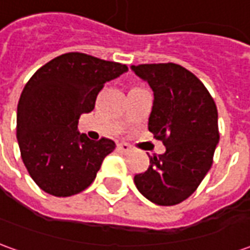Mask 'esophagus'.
I'll return each mask as SVG.
<instances>
[{"mask_svg":"<svg viewBox=\"0 0 250 250\" xmlns=\"http://www.w3.org/2000/svg\"><path fill=\"white\" fill-rule=\"evenodd\" d=\"M118 150L120 152H125V154H130L131 147L128 145H125V143H120V145H118Z\"/></svg>","mask_w":250,"mask_h":250,"instance_id":"34e87169","label":"esophagus"}]
</instances>
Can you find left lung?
I'll use <instances>...</instances> for the list:
<instances>
[{
  "label": "left lung",
  "mask_w": 250,
  "mask_h": 250,
  "mask_svg": "<svg viewBox=\"0 0 250 250\" xmlns=\"http://www.w3.org/2000/svg\"><path fill=\"white\" fill-rule=\"evenodd\" d=\"M131 71L154 92L148 130L166 146L162 155H148L150 166L134 182L154 204L177 205L195 191L211 167L220 141L217 107L198 77L178 64L131 65Z\"/></svg>",
  "instance_id": "obj_1"
}]
</instances>
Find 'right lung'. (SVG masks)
I'll use <instances>...</instances> for the list:
<instances>
[{
  "label": "right lung",
  "mask_w": 250,
  "mask_h": 250,
  "mask_svg": "<svg viewBox=\"0 0 250 250\" xmlns=\"http://www.w3.org/2000/svg\"><path fill=\"white\" fill-rule=\"evenodd\" d=\"M127 71L72 52L46 62L26 83L17 105V141L25 167L45 193L69 197L96 178L115 143L91 141L77 130L79 118L92 111L105 83Z\"/></svg>",
  "instance_id": "add662e5"
}]
</instances>
